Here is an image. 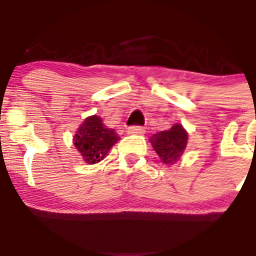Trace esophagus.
I'll return each instance as SVG.
<instances>
[{
	"label": "esophagus",
	"mask_w": 256,
	"mask_h": 256,
	"mask_svg": "<svg viewBox=\"0 0 256 256\" xmlns=\"http://www.w3.org/2000/svg\"><path fill=\"white\" fill-rule=\"evenodd\" d=\"M126 132L130 133V134H142L144 132V126H130Z\"/></svg>",
	"instance_id": "34e87169"
}]
</instances>
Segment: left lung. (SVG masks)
Returning <instances> with one entry per match:
<instances>
[{"label": "left lung", "mask_w": 256, "mask_h": 256, "mask_svg": "<svg viewBox=\"0 0 256 256\" xmlns=\"http://www.w3.org/2000/svg\"><path fill=\"white\" fill-rule=\"evenodd\" d=\"M188 133L180 124H174L169 130L156 133L151 137V144L164 164H174L184 152Z\"/></svg>", "instance_id": "obj_1"}]
</instances>
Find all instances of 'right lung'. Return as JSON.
<instances>
[{
	"label": "right lung",
	"mask_w": 256,
	"mask_h": 256,
	"mask_svg": "<svg viewBox=\"0 0 256 256\" xmlns=\"http://www.w3.org/2000/svg\"><path fill=\"white\" fill-rule=\"evenodd\" d=\"M118 141L119 137L115 130L106 128L97 115L86 118L74 136V146L88 164L101 162Z\"/></svg>",
	"instance_id": "add662e5"
}]
</instances>
